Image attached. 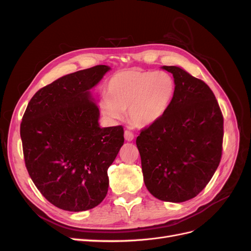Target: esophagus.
I'll list each match as a JSON object with an SVG mask.
<instances>
[{"mask_svg":"<svg viewBox=\"0 0 251 251\" xmlns=\"http://www.w3.org/2000/svg\"><path fill=\"white\" fill-rule=\"evenodd\" d=\"M125 138L126 141H132L134 139V134L131 131H125Z\"/></svg>","mask_w":251,"mask_h":251,"instance_id":"esophagus-1","label":"esophagus"}]
</instances>
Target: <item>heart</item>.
<instances>
[{"instance_id":"obj_1","label":"heart","mask_w":251,"mask_h":251,"mask_svg":"<svg viewBox=\"0 0 251 251\" xmlns=\"http://www.w3.org/2000/svg\"><path fill=\"white\" fill-rule=\"evenodd\" d=\"M176 93V82L164 71H144L130 68L115 73L108 82V95L101 100V111L120 120L128 109V119L139 127L160 119Z\"/></svg>"}]
</instances>
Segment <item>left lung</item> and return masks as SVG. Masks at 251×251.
Returning <instances> with one entry per match:
<instances>
[{
    "mask_svg": "<svg viewBox=\"0 0 251 251\" xmlns=\"http://www.w3.org/2000/svg\"><path fill=\"white\" fill-rule=\"evenodd\" d=\"M176 93L164 115L136 139L144 184L155 198L184 202L201 193L222 157L223 115L203 80L176 66Z\"/></svg>",
    "mask_w": 251,
    "mask_h": 251,
    "instance_id": "1",
    "label": "left lung"
}]
</instances>
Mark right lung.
Instances as JSON below:
<instances>
[{"mask_svg": "<svg viewBox=\"0 0 251 251\" xmlns=\"http://www.w3.org/2000/svg\"><path fill=\"white\" fill-rule=\"evenodd\" d=\"M110 68L98 65L60 77L30 100L21 123L25 165L54 206H97L109 187L108 169L125 142L123 126L100 127L90 89Z\"/></svg>", "mask_w": 251, "mask_h": 251, "instance_id": "add662e5", "label": "right lung"}]
</instances>
